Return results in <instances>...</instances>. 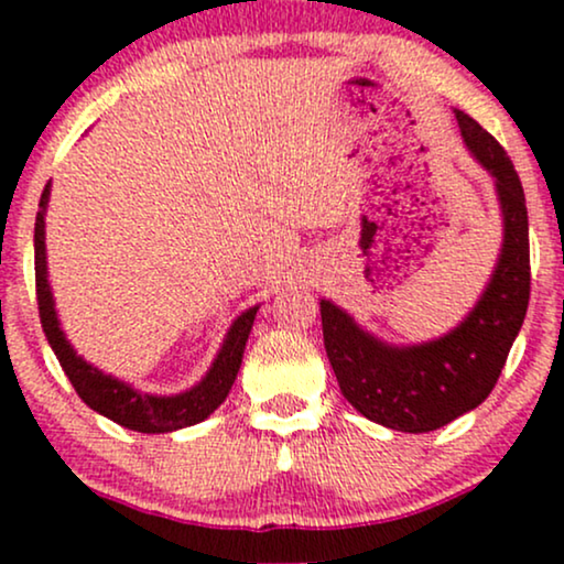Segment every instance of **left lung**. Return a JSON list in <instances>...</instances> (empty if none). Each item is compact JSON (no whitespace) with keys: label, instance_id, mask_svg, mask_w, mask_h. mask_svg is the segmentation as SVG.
<instances>
[{"label":"left lung","instance_id":"left-lung-1","mask_svg":"<svg viewBox=\"0 0 564 564\" xmlns=\"http://www.w3.org/2000/svg\"><path fill=\"white\" fill-rule=\"evenodd\" d=\"M469 153L496 183L503 243L496 270L471 313L453 332L424 345L394 347L321 300L323 345L355 411L398 432H432L488 398L520 334L530 300L528 206L507 151L471 116L456 111Z\"/></svg>","mask_w":564,"mask_h":564}]
</instances>
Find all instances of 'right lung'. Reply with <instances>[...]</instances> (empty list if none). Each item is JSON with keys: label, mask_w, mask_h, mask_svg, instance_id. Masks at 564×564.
<instances>
[{"label": "right lung", "mask_w": 564, "mask_h": 564, "mask_svg": "<svg viewBox=\"0 0 564 564\" xmlns=\"http://www.w3.org/2000/svg\"><path fill=\"white\" fill-rule=\"evenodd\" d=\"M50 185L44 187L42 200H39L36 212V228H34V270H36V302H39V318H42L44 336H47L50 347L61 360L63 371L79 398L93 411L102 413L111 422L127 426L134 432H148V435H159V432H174L183 426H193L204 422L209 413H215L228 398L232 381L241 368L246 339H249L251 326H254V315L260 307H249L236 318L225 336L223 347H219L215 364H212L206 377L191 390L180 394H148L138 392L127 384V381L113 379L111 373H102L100 368L89 366L76 349L68 345L66 334H63L61 321H57L53 291L47 281V254H44V212H47Z\"/></svg>", "instance_id": "add662e5"}]
</instances>
